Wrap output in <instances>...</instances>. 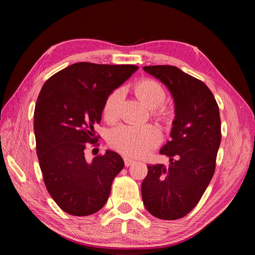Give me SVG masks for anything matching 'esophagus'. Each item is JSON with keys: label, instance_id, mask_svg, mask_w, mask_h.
I'll list each match as a JSON object with an SVG mask.
<instances>
[{"label": "esophagus", "instance_id": "esophagus-1", "mask_svg": "<svg viewBox=\"0 0 255 255\" xmlns=\"http://www.w3.org/2000/svg\"><path fill=\"white\" fill-rule=\"evenodd\" d=\"M124 161H125V165H126V166H130V165H132L133 163H135V161H133L132 158L127 157V156L124 157Z\"/></svg>", "mask_w": 255, "mask_h": 255}]
</instances>
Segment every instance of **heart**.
I'll use <instances>...</instances> for the list:
<instances>
[{"mask_svg":"<svg viewBox=\"0 0 255 255\" xmlns=\"http://www.w3.org/2000/svg\"><path fill=\"white\" fill-rule=\"evenodd\" d=\"M133 91L139 100L145 103L159 119H169L172 110L163 106L166 91L159 82L153 79H143L133 85ZM124 98V89L118 88L107 97L103 103V116L107 120L117 119L119 108ZM162 140V132L154 125L124 124L112 129L109 143L115 149L128 156L139 157L147 154Z\"/></svg>","mask_w":255,"mask_h":255,"instance_id":"b5f03b06","label":"heart"}]
</instances>
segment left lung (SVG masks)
Segmentation results:
<instances>
[{"mask_svg": "<svg viewBox=\"0 0 255 255\" xmlns=\"http://www.w3.org/2000/svg\"><path fill=\"white\" fill-rule=\"evenodd\" d=\"M170 90L175 105L172 139L159 153L170 165H148L141 183L145 208L155 217L174 221L201 199L215 173L222 140L219 108L204 82L171 65L144 66Z\"/></svg>", "mask_w": 255, "mask_h": 255, "instance_id": "1", "label": "left lung"}]
</instances>
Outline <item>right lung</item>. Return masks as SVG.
<instances>
[{
    "label": "right lung",
    "mask_w": 255,
    "mask_h": 255,
    "mask_svg": "<svg viewBox=\"0 0 255 255\" xmlns=\"http://www.w3.org/2000/svg\"><path fill=\"white\" fill-rule=\"evenodd\" d=\"M135 65L75 63L42 85L34 109V136L44 182L59 208L73 216L100 210L112 181L124 169L118 153L107 150L88 162L84 149L98 145L107 97L135 73Z\"/></svg>",
    "instance_id": "add662e5"
}]
</instances>
